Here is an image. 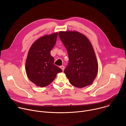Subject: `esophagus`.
Segmentation results:
<instances>
[{
	"label": "esophagus",
	"instance_id": "34e87169",
	"mask_svg": "<svg viewBox=\"0 0 126 126\" xmlns=\"http://www.w3.org/2000/svg\"><path fill=\"white\" fill-rule=\"evenodd\" d=\"M60 68L62 69V70L63 71H64V66H61L60 67Z\"/></svg>",
	"mask_w": 126,
	"mask_h": 126
}]
</instances>
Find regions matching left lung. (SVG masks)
I'll list each match as a JSON object with an SVG mask.
<instances>
[{
	"label": "left lung",
	"mask_w": 126,
	"mask_h": 126,
	"mask_svg": "<svg viewBox=\"0 0 126 126\" xmlns=\"http://www.w3.org/2000/svg\"><path fill=\"white\" fill-rule=\"evenodd\" d=\"M59 36L68 54L64 73L69 82L79 88L91 85L98 73V64L91 42L75 31H60Z\"/></svg>",
	"instance_id": "obj_1"
}]
</instances>
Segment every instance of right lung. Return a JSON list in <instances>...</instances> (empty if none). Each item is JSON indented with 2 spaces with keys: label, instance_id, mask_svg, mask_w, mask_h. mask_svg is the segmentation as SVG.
<instances>
[{
  "label": "right lung",
  "instance_id": "obj_1",
  "mask_svg": "<svg viewBox=\"0 0 126 126\" xmlns=\"http://www.w3.org/2000/svg\"><path fill=\"white\" fill-rule=\"evenodd\" d=\"M58 33L45 35L36 40L30 47L25 63L29 79L37 86L44 87L54 80L62 70L54 64L50 51L55 46Z\"/></svg>",
  "mask_w": 126,
  "mask_h": 126
}]
</instances>
